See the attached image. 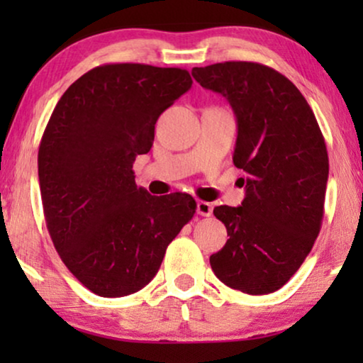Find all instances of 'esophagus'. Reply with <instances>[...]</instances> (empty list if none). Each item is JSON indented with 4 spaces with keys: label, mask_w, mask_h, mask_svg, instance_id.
<instances>
[{
    "label": "esophagus",
    "mask_w": 363,
    "mask_h": 363,
    "mask_svg": "<svg viewBox=\"0 0 363 363\" xmlns=\"http://www.w3.org/2000/svg\"><path fill=\"white\" fill-rule=\"evenodd\" d=\"M211 211H213V206L210 205L208 201H198L196 203V213L201 216H211Z\"/></svg>",
    "instance_id": "1"
}]
</instances>
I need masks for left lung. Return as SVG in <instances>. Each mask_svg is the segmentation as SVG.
<instances>
[{"label": "left lung", "instance_id": "left-lung-1", "mask_svg": "<svg viewBox=\"0 0 363 363\" xmlns=\"http://www.w3.org/2000/svg\"><path fill=\"white\" fill-rule=\"evenodd\" d=\"M191 74L235 111L233 163L246 173L241 206L213 210L230 240L210 256L211 269L231 289L269 294L296 274L319 236L329 177L324 135L299 89L272 67L228 61Z\"/></svg>", "mask_w": 363, "mask_h": 363}]
</instances>
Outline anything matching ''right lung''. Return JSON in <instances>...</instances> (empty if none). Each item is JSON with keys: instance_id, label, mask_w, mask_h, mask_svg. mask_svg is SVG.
<instances>
[{"instance_id": "add662e5", "label": "right lung", "mask_w": 363, "mask_h": 363, "mask_svg": "<svg viewBox=\"0 0 363 363\" xmlns=\"http://www.w3.org/2000/svg\"><path fill=\"white\" fill-rule=\"evenodd\" d=\"M191 84L186 69L104 64L54 107L38 153L44 218L62 262L94 294L145 287L195 215L193 196H152L132 170L150 152L160 113Z\"/></svg>"}]
</instances>
